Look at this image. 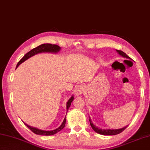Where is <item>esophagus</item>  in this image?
Wrapping results in <instances>:
<instances>
[{"label":"esophagus","mask_w":150,"mask_h":150,"mask_svg":"<svg viewBox=\"0 0 150 150\" xmlns=\"http://www.w3.org/2000/svg\"><path fill=\"white\" fill-rule=\"evenodd\" d=\"M85 86L83 84H79L75 88V94L77 96H81L85 92Z\"/></svg>","instance_id":"esophagus-1"}]
</instances>
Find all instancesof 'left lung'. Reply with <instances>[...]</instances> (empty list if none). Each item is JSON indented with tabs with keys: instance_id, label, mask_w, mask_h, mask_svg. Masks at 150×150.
Returning a JSON list of instances; mask_svg holds the SVG:
<instances>
[{
	"instance_id": "1",
	"label": "left lung",
	"mask_w": 150,
	"mask_h": 150,
	"mask_svg": "<svg viewBox=\"0 0 150 150\" xmlns=\"http://www.w3.org/2000/svg\"><path fill=\"white\" fill-rule=\"evenodd\" d=\"M116 51L118 52V53L120 56H122V57H123L124 58H127V59H131V58L129 57V56L126 54L124 52L120 51V50H116ZM89 121L90 123L91 127H92L93 131L100 134H103V135H116V134H118L120 133H122V132L124 129H125V128L128 126V125H127L123 128L118 129H100V128L99 129L98 127H97L96 125H93L92 121H91V118H90V117H89Z\"/></svg>"
}]
</instances>
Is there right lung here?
Instances as JSON below:
<instances>
[{
	"label": "right lung",
	"instance_id": "right-lung-1",
	"mask_svg": "<svg viewBox=\"0 0 150 150\" xmlns=\"http://www.w3.org/2000/svg\"><path fill=\"white\" fill-rule=\"evenodd\" d=\"M60 47L57 45H54V44H51V43H44L42 44V45H40L37 47L34 48L33 49H32L31 51L28 52L24 57H23L21 59L19 60L18 64H17L16 68L18 67L21 64L23 63V62H25L26 60L28 59L29 58H30L32 57H33L34 55L37 54L38 53H42V52H52V53H57L58 52L60 51ZM74 99V98L73 96H71L70 99L67 102L66 104V109H67V112L68 111L69 108L70 107V105L71 104V102L73 101ZM25 125L26 126H27V127L30 129L34 133L36 134H40V135H45V136H49V135H52V134H54L56 133H57L58 132H59L61 131L62 129L64 127L66 124V118H64V121L62 122V124H61L59 127H58L57 129H56L54 130H52V131H44V130H40L39 129H37L36 127H31V126L28 125L27 124H26L25 123H24Z\"/></svg>",
	"mask_w": 150,
	"mask_h": 150
}]
</instances>
